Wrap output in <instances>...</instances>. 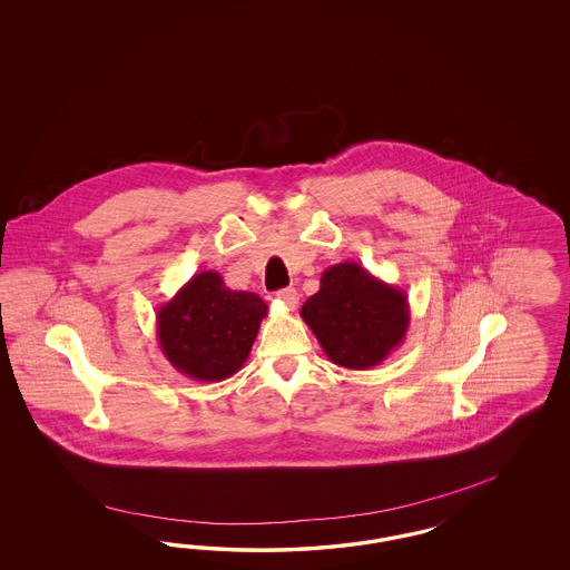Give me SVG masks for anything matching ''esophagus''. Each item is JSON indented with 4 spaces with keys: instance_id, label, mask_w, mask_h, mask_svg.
Wrapping results in <instances>:
<instances>
[{
    "instance_id": "obj_1",
    "label": "esophagus",
    "mask_w": 570,
    "mask_h": 570,
    "mask_svg": "<svg viewBox=\"0 0 570 570\" xmlns=\"http://www.w3.org/2000/svg\"><path fill=\"white\" fill-rule=\"evenodd\" d=\"M276 298L282 305H286V309H296V305H298V293L294 288L279 291V293H276Z\"/></svg>"
}]
</instances>
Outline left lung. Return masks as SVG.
Here are the masks:
<instances>
[{"mask_svg": "<svg viewBox=\"0 0 570 570\" xmlns=\"http://www.w3.org/2000/svg\"><path fill=\"white\" fill-rule=\"evenodd\" d=\"M301 317L328 355L346 370H370L403 345L410 326L407 294L372 276L355 261L328 267Z\"/></svg>", "mask_w": 570, "mask_h": 570, "instance_id": "obj_1", "label": "left lung"}]
</instances>
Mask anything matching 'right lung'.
<instances>
[{"mask_svg": "<svg viewBox=\"0 0 570 570\" xmlns=\"http://www.w3.org/2000/svg\"><path fill=\"white\" fill-rule=\"evenodd\" d=\"M267 305L232 291L217 272H200L156 311V338L173 367L200 382L234 376L250 355Z\"/></svg>", "mask_w": 570, "mask_h": 570, "instance_id": "1", "label": "right lung"}]
</instances>
